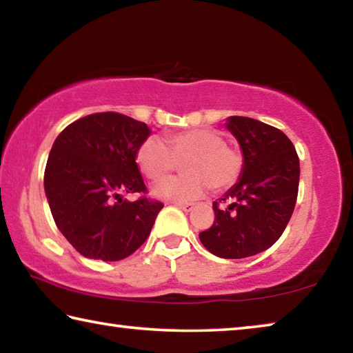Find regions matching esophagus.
<instances>
[{
    "label": "esophagus",
    "mask_w": 353,
    "mask_h": 353,
    "mask_svg": "<svg viewBox=\"0 0 353 353\" xmlns=\"http://www.w3.org/2000/svg\"><path fill=\"white\" fill-rule=\"evenodd\" d=\"M176 205L183 212H191L194 208V204H181V202H176Z\"/></svg>",
    "instance_id": "obj_1"
}]
</instances>
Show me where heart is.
I'll return each instance as SVG.
<instances>
[{"mask_svg":"<svg viewBox=\"0 0 353 353\" xmlns=\"http://www.w3.org/2000/svg\"><path fill=\"white\" fill-rule=\"evenodd\" d=\"M182 165L183 176L166 177L152 187V194L171 202L201 198L208 185L214 191L232 187L240 177L243 157L227 146L224 137L212 129H190L159 139L145 140L137 151V163L149 179H162Z\"/></svg>","mask_w":353,"mask_h":353,"instance_id":"1","label":"heart"}]
</instances>
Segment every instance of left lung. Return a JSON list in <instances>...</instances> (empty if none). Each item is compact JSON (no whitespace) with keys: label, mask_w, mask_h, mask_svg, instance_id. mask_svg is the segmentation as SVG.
Returning a JSON list of instances; mask_svg holds the SVG:
<instances>
[{"label":"left lung","mask_w":353,"mask_h":353,"mask_svg":"<svg viewBox=\"0 0 353 353\" xmlns=\"http://www.w3.org/2000/svg\"><path fill=\"white\" fill-rule=\"evenodd\" d=\"M225 128L240 143L238 182L213 202L214 223L199 234L204 248L221 259H246L270 249L282 236L299 190V157L282 130L248 117H229Z\"/></svg>","instance_id":"8db88e82"}]
</instances>
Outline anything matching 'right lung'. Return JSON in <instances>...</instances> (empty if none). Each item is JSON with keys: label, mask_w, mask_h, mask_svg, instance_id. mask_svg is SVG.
<instances>
[{"label": "right lung", "mask_w": 353, "mask_h": 353, "mask_svg": "<svg viewBox=\"0 0 353 353\" xmlns=\"http://www.w3.org/2000/svg\"><path fill=\"white\" fill-rule=\"evenodd\" d=\"M151 135L145 123L117 112L87 115L65 128L51 148L45 193L57 229L81 255L118 261L151 234L162 202L145 193L137 151Z\"/></svg>", "instance_id": "obj_1"}]
</instances>
